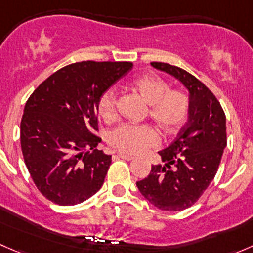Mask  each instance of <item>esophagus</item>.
<instances>
[{
  "mask_svg": "<svg viewBox=\"0 0 253 253\" xmlns=\"http://www.w3.org/2000/svg\"><path fill=\"white\" fill-rule=\"evenodd\" d=\"M117 157L121 158V159H124V160H132V159H133V157H131V155L122 154V153H120V154H117Z\"/></svg>",
  "mask_w": 253,
  "mask_h": 253,
  "instance_id": "obj_1",
  "label": "esophagus"
}]
</instances>
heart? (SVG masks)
Instances as JSON below:
<instances>
[{"label":"heart","instance_id":"obj_1","mask_svg":"<svg viewBox=\"0 0 253 253\" xmlns=\"http://www.w3.org/2000/svg\"><path fill=\"white\" fill-rule=\"evenodd\" d=\"M137 93L149 105L148 114L163 133L172 134L185 124L190 111L188 98L180 90H170L163 78L144 75L132 83ZM98 108L105 120L116 116V90L109 88L100 95ZM158 142V133L148 125H121L109 134L112 148L127 154H139Z\"/></svg>","mask_w":253,"mask_h":253}]
</instances>
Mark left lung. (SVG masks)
I'll return each instance as SVG.
<instances>
[{
  "mask_svg": "<svg viewBox=\"0 0 253 253\" xmlns=\"http://www.w3.org/2000/svg\"><path fill=\"white\" fill-rule=\"evenodd\" d=\"M150 65L183 84L190 111L175 141L159 152L165 164L152 165L137 187L157 208L183 211L197 202L218 171L226 147V117L215 95L195 76L169 63Z\"/></svg>",
  "mask_w": 253,
  "mask_h": 253,
  "instance_id": "obj_1",
  "label": "left lung"
}]
</instances>
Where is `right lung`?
Wrapping results in <instances>:
<instances>
[{"label":"right lung","instance_id":"right-lung-1","mask_svg":"<svg viewBox=\"0 0 253 253\" xmlns=\"http://www.w3.org/2000/svg\"><path fill=\"white\" fill-rule=\"evenodd\" d=\"M132 62L83 61L45 79L28 99L20 145L38 190L58 206H75L103 186L111 155L99 150L98 101Z\"/></svg>","mask_w":253,"mask_h":253}]
</instances>
